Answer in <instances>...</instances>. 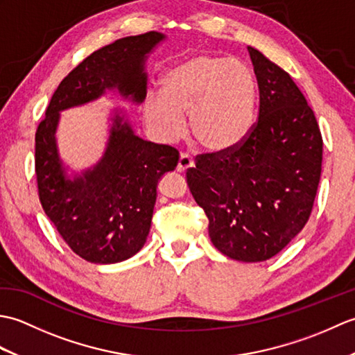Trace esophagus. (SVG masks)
<instances>
[{"label":"esophagus","instance_id":"34e87169","mask_svg":"<svg viewBox=\"0 0 355 355\" xmlns=\"http://www.w3.org/2000/svg\"><path fill=\"white\" fill-rule=\"evenodd\" d=\"M192 166H193V160H192V157L189 154H186V153L180 154L178 164H177V171L178 172H184V171H187L189 168H192Z\"/></svg>","mask_w":355,"mask_h":355}]
</instances>
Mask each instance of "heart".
Listing matches in <instances>:
<instances>
[{"label": "heart", "mask_w": 355, "mask_h": 355, "mask_svg": "<svg viewBox=\"0 0 355 355\" xmlns=\"http://www.w3.org/2000/svg\"><path fill=\"white\" fill-rule=\"evenodd\" d=\"M162 89L148 94L145 117L166 141L184 134L183 114H189L195 141L210 153L235 148L252 130L254 78L236 59L207 53L187 58L164 73Z\"/></svg>", "instance_id": "b5f03b06"}]
</instances>
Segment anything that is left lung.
Masks as SVG:
<instances>
[{"instance_id": "8db88e82", "label": "left lung", "mask_w": 355, "mask_h": 355, "mask_svg": "<svg viewBox=\"0 0 355 355\" xmlns=\"http://www.w3.org/2000/svg\"><path fill=\"white\" fill-rule=\"evenodd\" d=\"M259 111L247 137L229 150L198 154L186 172L209 236L244 262L273 258L305 227L320 182L323 140L305 96L285 70L248 47Z\"/></svg>"}]
</instances>
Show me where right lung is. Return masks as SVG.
Wrapping results in <instances>:
<instances>
[{"mask_svg": "<svg viewBox=\"0 0 355 355\" xmlns=\"http://www.w3.org/2000/svg\"><path fill=\"white\" fill-rule=\"evenodd\" d=\"M163 37L157 32L126 36L93 51L62 79L37 125L35 172L42 209L71 250L88 262L114 263L140 250L150 229L157 183L164 172L175 169L178 150L139 139L116 116L101 163L71 182L64 177L56 150L59 111L114 87L143 102V61Z\"/></svg>", "mask_w": 355, "mask_h": 355, "instance_id": "right-lung-1", "label": "right lung"}]
</instances>
